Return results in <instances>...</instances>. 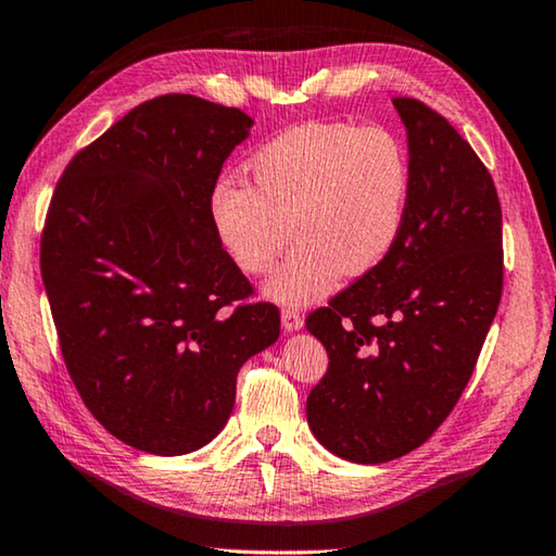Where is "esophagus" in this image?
<instances>
[{
	"label": "esophagus",
	"mask_w": 556,
	"mask_h": 556,
	"mask_svg": "<svg viewBox=\"0 0 556 556\" xmlns=\"http://www.w3.org/2000/svg\"><path fill=\"white\" fill-rule=\"evenodd\" d=\"M280 320H283L286 331H298V328H303V313L293 308V305H288V308L280 311Z\"/></svg>",
	"instance_id": "34e87169"
}]
</instances>
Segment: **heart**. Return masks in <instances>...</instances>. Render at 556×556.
<instances>
[{
  "instance_id": "b5f03b06",
  "label": "heart",
  "mask_w": 556,
  "mask_h": 556,
  "mask_svg": "<svg viewBox=\"0 0 556 556\" xmlns=\"http://www.w3.org/2000/svg\"><path fill=\"white\" fill-rule=\"evenodd\" d=\"M251 188L223 178L211 223L225 255L248 276H265L293 236L301 240L265 291L280 303L326 295L341 273L376 270L412 207L406 144L386 127L305 123L276 135L248 160Z\"/></svg>"
}]
</instances>
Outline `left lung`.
Segmentation results:
<instances>
[{"label": "left lung", "mask_w": 556, "mask_h": 556, "mask_svg": "<svg viewBox=\"0 0 556 556\" xmlns=\"http://www.w3.org/2000/svg\"><path fill=\"white\" fill-rule=\"evenodd\" d=\"M414 190L396 248L305 318L328 368L305 401L320 444L356 464L414 452L446 421L477 366L504 288L502 205L444 115L393 98Z\"/></svg>", "instance_id": "1"}]
</instances>
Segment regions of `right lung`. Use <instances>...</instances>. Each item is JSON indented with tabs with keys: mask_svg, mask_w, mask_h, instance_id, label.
Instances as JSON below:
<instances>
[{
	"mask_svg": "<svg viewBox=\"0 0 556 556\" xmlns=\"http://www.w3.org/2000/svg\"><path fill=\"white\" fill-rule=\"evenodd\" d=\"M253 119L195 94L132 108L64 167L39 240L60 351L112 437L157 456L205 446L280 313L218 243L211 195Z\"/></svg>",
	"mask_w": 556,
	"mask_h": 556,
	"instance_id": "add662e5",
	"label": "right lung"
}]
</instances>
